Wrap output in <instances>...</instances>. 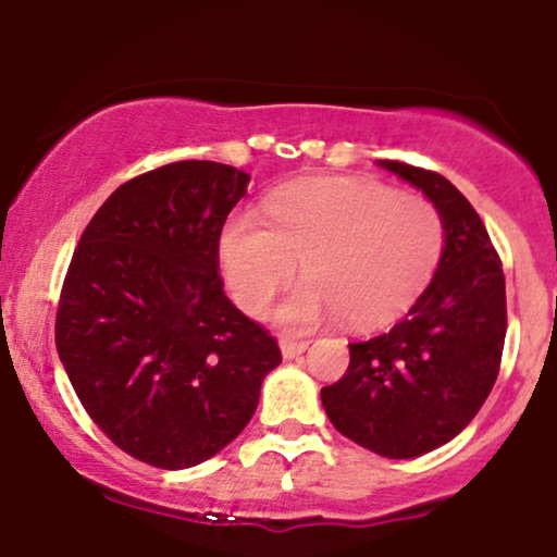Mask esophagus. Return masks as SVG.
<instances>
[{"label":"esophagus","instance_id":"esophagus-1","mask_svg":"<svg viewBox=\"0 0 557 557\" xmlns=\"http://www.w3.org/2000/svg\"><path fill=\"white\" fill-rule=\"evenodd\" d=\"M280 349H283L285 360H295V357H300L302 351L308 349V342H300V339H290V336H283V339H280Z\"/></svg>","mask_w":557,"mask_h":557}]
</instances>
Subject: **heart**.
Returning a JSON list of instances; mask_svg holds the SVG:
<instances>
[{
    "label": "heart",
    "instance_id": "obj_1",
    "mask_svg": "<svg viewBox=\"0 0 557 557\" xmlns=\"http://www.w3.org/2000/svg\"><path fill=\"white\" fill-rule=\"evenodd\" d=\"M257 213H234L218 238L223 280L246 313H262L298 270L308 274L280 321L308 329L344 315L357 329L400 319L434 277L445 223L426 197L368 180L287 185Z\"/></svg>",
    "mask_w": 557,
    "mask_h": 557
}]
</instances>
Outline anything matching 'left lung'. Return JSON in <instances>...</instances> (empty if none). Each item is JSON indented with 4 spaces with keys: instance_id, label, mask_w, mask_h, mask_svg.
<instances>
[{
    "instance_id": "1",
    "label": "left lung",
    "mask_w": 557,
    "mask_h": 557,
    "mask_svg": "<svg viewBox=\"0 0 557 557\" xmlns=\"http://www.w3.org/2000/svg\"><path fill=\"white\" fill-rule=\"evenodd\" d=\"M419 187L445 223V251L404 321L349 344V368L321 388L331 424L393 460L442 447L466 429L494 388L506 336V285L481 215L453 182L380 159Z\"/></svg>"
}]
</instances>
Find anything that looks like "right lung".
Instances as JSON below:
<instances>
[{
	"label": "right lung",
	"instance_id": "add662e5",
	"mask_svg": "<svg viewBox=\"0 0 557 557\" xmlns=\"http://www.w3.org/2000/svg\"><path fill=\"white\" fill-rule=\"evenodd\" d=\"M249 174L174 161L112 193L76 244L55 349L115 447L182 470L234 442L283 362L277 339L226 298L218 238Z\"/></svg>",
	"mask_w": 557,
	"mask_h": 557
}]
</instances>
